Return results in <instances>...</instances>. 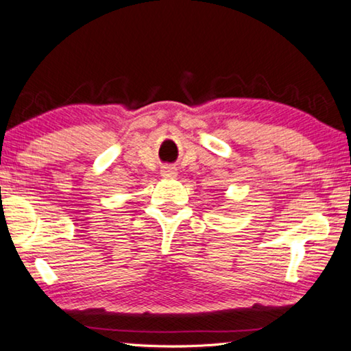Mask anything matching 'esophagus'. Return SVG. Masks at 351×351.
Returning <instances> with one entry per match:
<instances>
[{
    "mask_svg": "<svg viewBox=\"0 0 351 351\" xmlns=\"http://www.w3.org/2000/svg\"><path fill=\"white\" fill-rule=\"evenodd\" d=\"M177 174V169L172 168V166H163L161 168V176L163 177H176Z\"/></svg>",
    "mask_w": 351,
    "mask_h": 351,
    "instance_id": "34e87169",
    "label": "esophagus"
}]
</instances>
